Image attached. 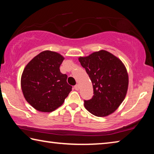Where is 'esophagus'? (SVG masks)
<instances>
[{"instance_id": "obj_1", "label": "esophagus", "mask_w": 154, "mask_h": 154, "mask_svg": "<svg viewBox=\"0 0 154 154\" xmlns=\"http://www.w3.org/2000/svg\"><path fill=\"white\" fill-rule=\"evenodd\" d=\"M74 88H75V90H79V85H78V84L75 85V86H74Z\"/></svg>"}]
</instances>
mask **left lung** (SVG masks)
Listing matches in <instances>:
<instances>
[{
  "label": "left lung",
  "mask_w": 154,
  "mask_h": 154,
  "mask_svg": "<svg viewBox=\"0 0 154 154\" xmlns=\"http://www.w3.org/2000/svg\"><path fill=\"white\" fill-rule=\"evenodd\" d=\"M79 61L92 81L94 96L84 100L87 110L97 117L113 113L126 97L128 75L120 60L105 50L95 51Z\"/></svg>",
  "instance_id": "8db88e82"
}]
</instances>
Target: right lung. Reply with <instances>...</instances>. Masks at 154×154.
I'll return each instance as SVG.
<instances>
[{"mask_svg": "<svg viewBox=\"0 0 154 154\" xmlns=\"http://www.w3.org/2000/svg\"><path fill=\"white\" fill-rule=\"evenodd\" d=\"M64 60L55 51H43L28 62L21 77V88L27 102L36 110L51 112L64 102L72 86L60 66Z\"/></svg>", "mask_w": 154, "mask_h": 154, "instance_id": "1", "label": "right lung"}]
</instances>
